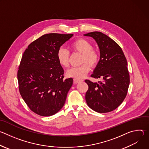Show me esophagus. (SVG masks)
<instances>
[{
	"label": "esophagus",
	"instance_id": "34e87169",
	"mask_svg": "<svg viewBox=\"0 0 149 149\" xmlns=\"http://www.w3.org/2000/svg\"><path fill=\"white\" fill-rule=\"evenodd\" d=\"M81 81H82V80L78 79H74V82L75 84H77V83L80 82H81Z\"/></svg>",
	"mask_w": 149,
	"mask_h": 149
}]
</instances>
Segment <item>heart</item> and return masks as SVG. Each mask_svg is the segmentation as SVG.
Masks as SVG:
<instances>
[{
    "label": "heart",
    "mask_w": 149,
    "mask_h": 149,
    "mask_svg": "<svg viewBox=\"0 0 149 149\" xmlns=\"http://www.w3.org/2000/svg\"><path fill=\"white\" fill-rule=\"evenodd\" d=\"M71 48L75 52L82 54V63L83 65L72 67L69 69L66 75L68 77L81 79L83 78L90 70L89 65L95 67L99 60V54L93 49V45L88 40L84 39H78L74 41L70 45ZM70 52L64 48H60L57 52V59L59 64L63 68H67L70 63Z\"/></svg>",
    "instance_id": "obj_1"
}]
</instances>
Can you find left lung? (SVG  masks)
Returning <instances> with one entry per match:
<instances>
[{"label": "left lung", "instance_id": "left-lung-1", "mask_svg": "<svg viewBox=\"0 0 149 149\" xmlns=\"http://www.w3.org/2000/svg\"><path fill=\"white\" fill-rule=\"evenodd\" d=\"M84 35L93 38L100 49V60L91 77L103 79L98 83L85 81L88 86L87 104L100 113L112 111L123 102L128 91L130 76L126 58L120 47L107 35L97 31Z\"/></svg>", "mask_w": 149, "mask_h": 149}]
</instances>
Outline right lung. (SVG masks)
Here are the masks:
<instances>
[{"mask_svg":"<svg viewBox=\"0 0 149 149\" xmlns=\"http://www.w3.org/2000/svg\"><path fill=\"white\" fill-rule=\"evenodd\" d=\"M73 34L48 33L34 40L21 59L17 79L23 100L35 113L44 117L58 113L64 105L73 79H63L57 52Z\"/></svg>","mask_w":149,"mask_h":149,"instance_id":"right-lung-1","label":"right lung"}]
</instances>
